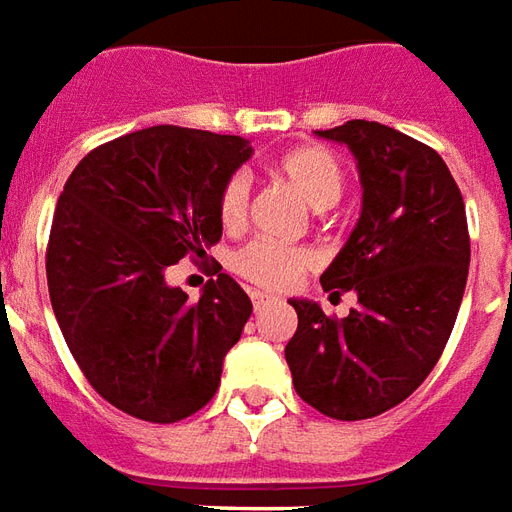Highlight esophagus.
<instances>
[{
  "label": "esophagus",
  "mask_w": 512,
  "mask_h": 512,
  "mask_svg": "<svg viewBox=\"0 0 512 512\" xmlns=\"http://www.w3.org/2000/svg\"><path fill=\"white\" fill-rule=\"evenodd\" d=\"M249 298H252V306H255V312H257V309H263L268 301H274V295L263 293V290H252V293H249Z\"/></svg>",
  "instance_id": "obj_1"
}]
</instances>
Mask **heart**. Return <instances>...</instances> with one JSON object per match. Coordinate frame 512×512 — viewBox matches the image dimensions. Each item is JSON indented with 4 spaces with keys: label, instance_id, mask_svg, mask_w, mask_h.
<instances>
[{
    "label": "heart",
    "instance_id": "obj_1",
    "mask_svg": "<svg viewBox=\"0 0 512 512\" xmlns=\"http://www.w3.org/2000/svg\"><path fill=\"white\" fill-rule=\"evenodd\" d=\"M276 170L314 211L336 206V200L342 198L344 170L339 160L323 146H298L287 151L285 157L276 162ZM249 187L252 184L244 173H236L225 181V187L219 192V222L227 230H238L246 222ZM312 266V249L274 244V241H252L244 249H238L233 257V268L238 274L263 287L295 285L301 274Z\"/></svg>",
    "mask_w": 512,
    "mask_h": 512
}]
</instances>
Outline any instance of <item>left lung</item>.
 Returning <instances> with one entry per match:
<instances>
[{
	"label": "left lung",
	"mask_w": 512,
	"mask_h": 512,
	"mask_svg": "<svg viewBox=\"0 0 512 512\" xmlns=\"http://www.w3.org/2000/svg\"><path fill=\"white\" fill-rule=\"evenodd\" d=\"M317 138L352 151L361 217L323 271V290L358 295L347 317L290 298L298 331L285 358L298 396L328 418L391 410L429 377L456 325L469 274L464 198L437 151L377 121H347Z\"/></svg>",
	"instance_id": "left-lung-1"
}]
</instances>
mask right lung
Segmentation results:
<instances>
[{
	"mask_svg": "<svg viewBox=\"0 0 512 512\" xmlns=\"http://www.w3.org/2000/svg\"><path fill=\"white\" fill-rule=\"evenodd\" d=\"M249 157L238 135L160 124L86 154L59 195L56 323L94 391L132 418L176 423L217 393L252 301L227 274L189 301L165 271L222 238L219 192Z\"/></svg>",
	"mask_w": 512,
	"mask_h": 512,
	"instance_id": "1",
	"label": "right lung"
}]
</instances>
